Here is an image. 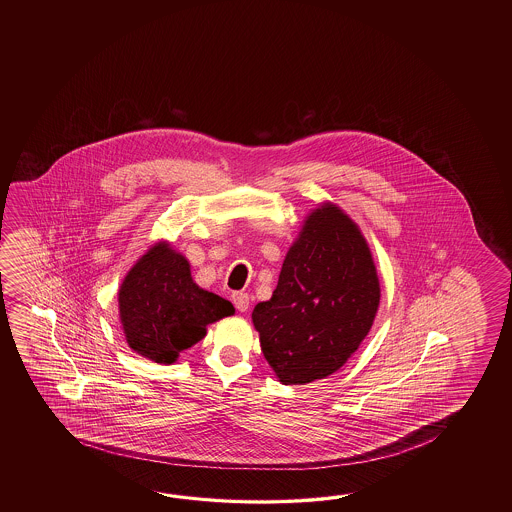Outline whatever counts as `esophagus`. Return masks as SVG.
Instances as JSON below:
<instances>
[{
  "label": "esophagus",
  "instance_id": "obj_1",
  "mask_svg": "<svg viewBox=\"0 0 512 512\" xmlns=\"http://www.w3.org/2000/svg\"><path fill=\"white\" fill-rule=\"evenodd\" d=\"M232 304L236 305V309H238L240 313H245V311L249 309V304H251L249 294L241 293V291L232 294Z\"/></svg>",
  "mask_w": 512,
  "mask_h": 512
}]
</instances>
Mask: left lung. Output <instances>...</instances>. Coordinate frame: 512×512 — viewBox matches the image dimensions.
I'll return each instance as SVG.
<instances>
[{
  "mask_svg": "<svg viewBox=\"0 0 512 512\" xmlns=\"http://www.w3.org/2000/svg\"><path fill=\"white\" fill-rule=\"evenodd\" d=\"M381 287L368 243L335 205L305 219L271 300L252 311L261 351L283 384L340 370L368 335Z\"/></svg>",
  "mask_w": 512,
  "mask_h": 512,
  "instance_id": "obj_1",
  "label": "left lung"
}]
</instances>
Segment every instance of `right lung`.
I'll use <instances>...</instances> for the list:
<instances>
[{
    "label": "right lung",
    "mask_w": 512,
    "mask_h": 512,
    "mask_svg": "<svg viewBox=\"0 0 512 512\" xmlns=\"http://www.w3.org/2000/svg\"><path fill=\"white\" fill-rule=\"evenodd\" d=\"M120 322L133 351L172 364L207 335V326L234 315V305L197 287L190 263L159 243L128 272L119 291Z\"/></svg>",
    "instance_id": "obj_1"
}]
</instances>
